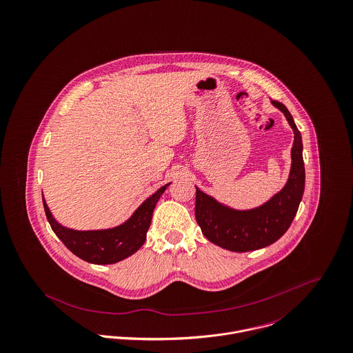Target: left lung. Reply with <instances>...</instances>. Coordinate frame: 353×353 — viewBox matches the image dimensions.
Here are the masks:
<instances>
[{
    "instance_id": "1",
    "label": "left lung",
    "mask_w": 353,
    "mask_h": 353,
    "mask_svg": "<svg viewBox=\"0 0 353 353\" xmlns=\"http://www.w3.org/2000/svg\"><path fill=\"white\" fill-rule=\"evenodd\" d=\"M294 130L291 172L284 188L265 204L236 211L196 188L195 216L201 233L212 243L232 250L250 252L276 242L292 223L305 191V163L301 132L284 104L272 100Z\"/></svg>"
}]
</instances>
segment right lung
<instances>
[{"label": "right lung", "mask_w": 353, "mask_h": 353, "mask_svg": "<svg viewBox=\"0 0 353 353\" xmlns=\"http://www.w3.org/2000/svg\"><path fill=\"white\" fill-rule=\"evenodd\" d=\"M168 185L161 187L156 194L145 200L127 222L108 230L79 232L63 228L54 219L44 199L43 205L52 232L70 252L92 264H115L134 254L145 243L158 199Z\"/></svg>", "instance_id": "add662e5"}]
</instances>
